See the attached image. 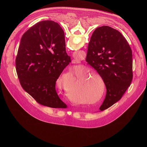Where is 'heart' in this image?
<instances>
[{
  "mask_svg": "<svg viewBox=\"0 0 147 147\" xmlns=\"http://www.w3.org/2000/svg\"><path fill=\"white\" fill-rule=\"evenodd\" d=\"M90 71L88 69H84L78 73V76H80L77 80V83H80L78 89L76 90V92L78 95L82 96L84 98L87 100L88 103H90V100H91L93 97H95L99 90L97 89L94 86V80L92 76L98 77L99 78V75L94 72L88 73ZM89 78L88 79V78ZM85 81H84L83 80ZM71 93V91L70 92Z\"/></svg>",
  "mask_w": 147,
  "mask_h": 147,
  "instance_id": "obj_1",
  "label": "heart"
}]
</instances>
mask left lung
Instances as JSON below:
<instances>
[{
    "mask_svg": "<svg viewBox=\"0 0 147 147\" xmlns=\"http://www.w3.org/2000/svg\"><path fill=\"white\" fill-rule=\"evenodd\" d=\"M61 36L63 30L56 23ZM132 51L122 34L102 26L93 32L86 60L96 70L107 87V95L99 110H105L119 100L133 79Z\"/></svg>",
    "mask_w": 147,
    "mask_h": 147,
    "instance_id": "8db88e82",
    "label": "left lung"
}]
</instances>
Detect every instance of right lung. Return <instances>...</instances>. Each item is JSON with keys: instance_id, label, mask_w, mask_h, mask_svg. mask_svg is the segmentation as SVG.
Instances as JSON below:
<instances>
[{"instance_id": "obj_1", "label": "right lung", "mask_w": 147, "mask_h": 147, "mask_svg": "<svg viewBox=\"0 0 147 147\" xmlns=\"http://www.w3.org/2000/svg\"><path fill=\"white\" fill-rule=\"evenodd\" d=\"M56 23L42 21L23 34L16 67L22 88L38 103L53 108H66L55 85L71 59L66 51L65 37L61 36Z\"/></svg>"}]
</instances>
